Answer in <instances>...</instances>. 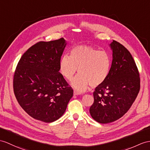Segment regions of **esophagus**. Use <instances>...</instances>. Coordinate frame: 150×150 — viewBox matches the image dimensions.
Listing matches in <instances>:
<instances>
[{
	"instance_id": "1",
	"label": "esophagus",
	"mask_w": 150,
	"mask_h": 150,
	"mask_svg": "<svg viewBox=\"0 0 150 150\" xmlns=\"http://www.w3.org/2000/svg\"><path fill=\"white\" fill-rule=\"evenodd\" d=\"M80 94H81V93L78 92V91H76V90L74 91V96H78V95H80Z\"/></svg>"
}]
</instances>
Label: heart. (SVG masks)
<instances>
[{
    "label": "heart",
    "instance_id": "1",
    "mask_svg": "<svg viewBox=\"0 0 150 150\" xmlns=\"http://www.w3.org/2000/svg\"><path fill=\"white\" fill-rule=\"evenodd\" d=\"M112 65L111 55L105 51L80 45L71 50L70 57L64 54L59 63L61 74L71 81L78 69L79 74L71 86L78 92L85 91L90 85L96 87L104 83L109 75Z\"/></svg>",
    "mask_w": 150,
    "mask_h": 150
}]
</instances>
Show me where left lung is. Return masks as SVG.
Returning a JSON list of instances; mask_svg holds the SVG:
<instances>
[{
  "label": "left lung",
  "instance_id": "1",
  "mask_svg": "<svg viewBox=\"0 0 150 150\" xmlns=\"http://www.w3.org/2000/svg\"><path fill=\"white\" fill-rule=\"evenodd\" d=\"M112 61L108 79L96 88L90 108L93 119L100 123L118 120L130 108L140 90V78L132 54L120 42L112 41Z\"/></svg>",
  "mask_w": 150,
  "mask_h": 150
}]
</instances>
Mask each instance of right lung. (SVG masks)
<instances>
[{
	"label": "right lung",
	"mask_w": 150,
	"mask_h": 150,
	"mask_svg": "<svg viewBox=\"0 0 150 150\" xmlns=\"http://www.w3.org/2000/svg\"><path fill=\"white\" fill-rule=\"evenodd\" d=\"M66 41H40L28 49L14 72L13 89L20 106L31 117L46 123L64 115L73 90L59 72Z\"/></svg>",
	"instance_id": "right-lung-1"
}]
</instances>
